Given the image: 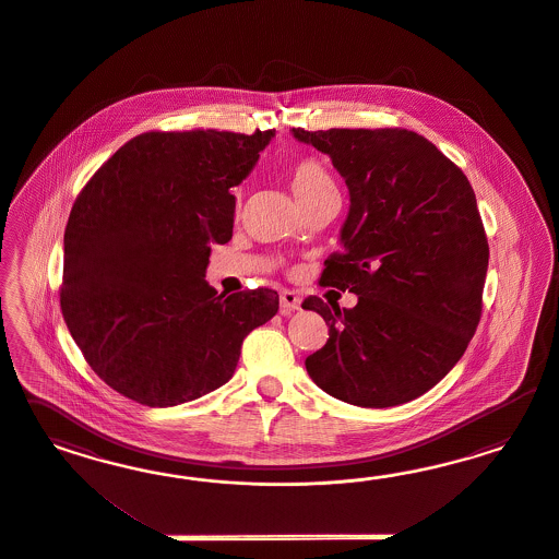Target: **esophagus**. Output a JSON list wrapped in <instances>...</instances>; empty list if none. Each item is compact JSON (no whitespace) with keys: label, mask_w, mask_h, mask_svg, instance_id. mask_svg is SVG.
<instances>
[{"label":"esophagus","mask_w":559,"mask_h":559,"mask_svg":"<svg viewBox=\"0 0 559 559\" xmlns=\"http://www.w3.org/2000/svg\"><path fill=\"white\" fill-rule=\"evenodd\" d=\"M299 307H301V297L295 290H283L281 293V309H283V313L295 311Z\"/></svg>","instance_id":"obj_1"}]
</instances>
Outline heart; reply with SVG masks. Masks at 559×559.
Here are the masks:
<instances>
[{
  "instance_id": "1",
  "label": "heart",
  "mask_w": 559,
  "mask_h": 559,
  "mask_svg": "<svg viewBox=\"0 0 559 559\" xmlns=\"http://www.w3.org/2000/svg\"><path fill=\"white\" fill-rule=\"evenodd\" d=\"M288 176H290V188L299 201L325 188H334L330 171L322 159L316 155H304L295 159L288 169Z\"/></svg>"
}]
</instances>
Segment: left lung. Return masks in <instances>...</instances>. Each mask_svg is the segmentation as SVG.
<instances>
[{
    "instance_id": "8db88e82",
    "label": "left lung",
    "mask_w": 559,
    "mask_h": 559,
    "mask_svg": "<svg viewBox=\"0 0 559 559\" xmlns=\"http://www.w3.org/2000/svg\"><path fill=\"white\" fill-rule=\"evenodd\" d=\"M332 157L350 211L323 287L358 295L353 309L309 295L330 338L307 356L313 383L346 404L400 406L457 365L481 318L488 237L463 169L407 129H293Z\"/></svg>"
}]
</instances>
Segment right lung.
I'll list each match as a JSON object with an SVG mask.
<instances>
[{
	"label": "right lung",
	"mask_w": 559,
	"mask_h": 559,
	"mask_svg": "<svg viewBox=\"0 0 559 559\" xmlns=\"http://www.w3.org/2000/svg\"><path fill=\"white\" fill-rule=\"evenodd\" d=\"M274 131L192 129L127 141L87 180L66 227L61 311L85 362L120 395L168 407L217 390L243 338L278 311L269 287L217 295L237 187Z\"/></svg>",
	"instance_id": "right-lung-1"
}]
</instances>
